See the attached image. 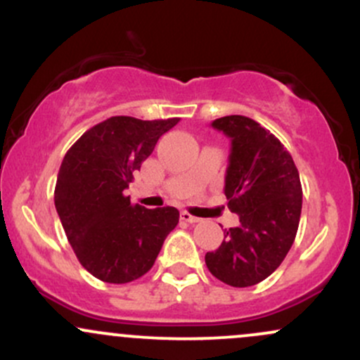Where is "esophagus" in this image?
I'll use <instances>...</instances> for the list:
<instances>
[{
  "mask_svg": "<svg viewBox=\"0 0 360 360\" xmlns=\"http://www.w3.org/2000/svg\"><path fill=\"white\" fill-rule=\"evenodd\" d=\"M181 220H184L188 223H198V221H201V218L193 217V214L188 213V212H181Z\"/></svg>",
  "mask_w": 360,
  "mask_h": 360,
  "instance_id": "esophagus-1",
  "label": "esophagus"
}]
</instances>
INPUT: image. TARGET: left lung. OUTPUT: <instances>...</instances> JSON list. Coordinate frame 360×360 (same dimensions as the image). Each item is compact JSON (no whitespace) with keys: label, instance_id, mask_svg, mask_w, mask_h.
Returning <instances> with one entry per match:
<instances>
[{"label":"left lung","instance_id":"8db88e82","mask_svg":"<svg viewBox=\"0 0 360 360\" xmlns=\"http://www.w3.org/2000/svg\"><path fill=\"white\" fill-rule=\"evenodd\" d=\"M212 127L232 143L223 191L240 225L225 230L205 262L221 283L249 288L269 278L295 242L303 203L300 172L283 143L255 120L230 115Z\"/></svg>","mask_w":360,"mask_h":360}]
</instances>
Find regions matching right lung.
<instances>
[{"instance_id": "1", "label": "right lung", "mask_w": 360, "mask_h": 360, "mask_svg": "<svg viewBox=\"0 0 360 360\" xmlns=\"http://www.w3.org/2000/svg\"><path fill=\"white\" fill-rule=\"evenodd\" d=\"M179 118L111 117L69 148L57 176L56 210L74 254L94 278L125 284L154 266L179 212L131 205L125 189Z\"/></svg>"}]
</instances>
